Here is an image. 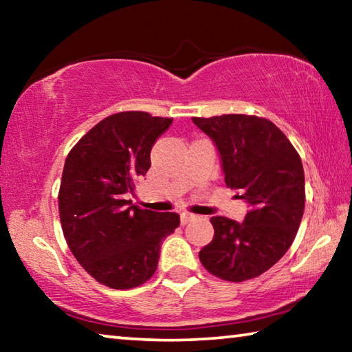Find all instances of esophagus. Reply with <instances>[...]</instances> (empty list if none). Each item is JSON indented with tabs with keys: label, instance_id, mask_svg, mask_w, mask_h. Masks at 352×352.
Returning <instances> with one entry per match:
<instances>
[{
	"label": "esophagus",
	"instance_id": "1",
	"mask_svg": "<svg viewBox=\"0 0 352 352\" xmlns=\"http://www.w3.org/2000/svg\"><path fill=\"white\" fill-rule=\"evenodd\" d=\"M197 217V216H194V214H189V212H183L182 216H180V220H182V223L183 225H186V223H189V222H192V220Z\"/></svg>",
	"mask_w": 352,
	"mask_h": 352
}]
</instances>
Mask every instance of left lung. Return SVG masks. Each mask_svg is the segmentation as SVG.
<instances>
[{"mask_svg":"<svg viewBox=\"0 0 352 352\" xmlns=\"http://www.w3.org/2000/svg\"><path fill=\"white\" fill-rule=\"evenodd\" d=\"M192 122L216 146L226 186L250 208L243 222L211 217L214 237L200 262L225 281H247L275 265L295 239L305 212L301 158L269 119L222 115Z\"/></svg>","mask_w":352,"mask_h":352,"instance_id":"obj_1","label":"left lung"}]
</instances>
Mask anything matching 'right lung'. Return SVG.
<instances>
[{"mask_svg":"<svg viewBox=\"0 0 352 352\" xmlns=\"http://www.w3.org/2000/svg\"><path fill=\"white\" fill-rule=\"evenodd\" d=\"M170 124L146 111L116 113L96 124L65 162L58 192L65 239L83 269L111 289L151 279L162 241L180 225L177 212L141 210L127 200Z\"/></svg>","mask_w":352,"mask_h":352,"instance_id":"obj_1","label":"right lung"}]
</instances>
